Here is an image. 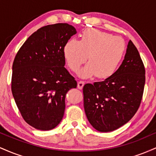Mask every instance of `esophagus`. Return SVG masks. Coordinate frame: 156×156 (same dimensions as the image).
<instances>
[{
    "instance_id": "1",
    "label": "esophagus",
    "mask_w": 156,
    "mask_h": 156,
    "mask_svg": "<svg viewBox=\"0 0 156 156\" xmlns=\"http://www.w3.org/2000/svg\"><path fill=\"white\" fill-rule=\"evenodd\" d=\"M84 86V82L82 81V80H80V81L78 82V88L79 89H83Z\"/></svg>"
}]
</instances>
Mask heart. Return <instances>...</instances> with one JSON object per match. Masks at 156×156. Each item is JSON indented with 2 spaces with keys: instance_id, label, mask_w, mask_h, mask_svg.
Instances as JSON below:
<instances>
[{
  "instance_id": "b5f03b06",
  "label": "heart",
  "mask_w": 156,
  "mask_h": 156,
  "mask_svg": "<svg viewBox=\"0 0 156 156\" xmlns=\"http://www.w3.org/2000/svg\"><path fill=\"white\" fill-rule=\"evenodd\" d=\"M125 44L120 37L97 29H87L79 41L69 39L64 44L63 55L68 67L76 72L87 59L88 63L78 71L80 78L96 76L99 79L111 78L124 58Z\"/></svg>"
}]
</instances>
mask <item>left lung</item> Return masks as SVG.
Returning a JSON list of instances; mask_svg holds the SVG:
<instances>
[{
	"mask_svg": "<svg viewBox=\"0 0 156 156\" xmlns=\"http://www.w3.org/2000/svg\"><path fill=\"white\" fill-rule=\"evenodd\" d=\"M145 83V69L139 51L128 42L124 60L111 78L83 88V106L92 126L110 132L131 119L140 105Z\"/></svg>",
	"mask_w": 156,
	"mask_h": 156,
	"instance_id": "obj_1",
	"label": "left lung"
}]
</instances>
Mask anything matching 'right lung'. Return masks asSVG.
<instances>
[{
    "label": "right lung",
    "instance_id": "right-lung-1",
    "mask_svg": "<svg viewBox=\"0 0 156 156\" xmlns=\"http://www.w3.org/2000/svg\"><path fill=\"white\" fill-rule=\"evenodd\" d=\"M77 33L67 23L42 27L27 39L12 65V92L24 120L37 130L55 128L65 97L77 82L64 67V44Z\"/></svg>",
    "mask_w": 156,
    "mask_h": 156
}]
</instances>
